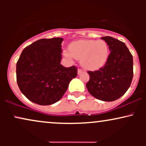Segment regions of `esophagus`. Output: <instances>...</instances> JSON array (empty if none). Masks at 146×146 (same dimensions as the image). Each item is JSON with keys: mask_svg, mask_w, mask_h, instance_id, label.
I'll list each match as a JSON object with an SVG mask.
<instances>
[{"mask_svg": "<svg viewBox=\"0 0 146 146\" xmlns=\"http://www.w3.org/2000/svg\"><path fill=\"white\" fill-rule=\"evenodd\" d=\"M82 73V70L80 69V68H79V69L78 70V75H80Z\"/></svg>", "mask_w": 146, "mask_h": 146, "instance_id": "obj_1", "label": "esophagus"}]
</instances>
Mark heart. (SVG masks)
Listing matches in <instances>:
<instances>
[{
  "label": "heart",
  "mask_w": 146,
  "mask_h": 146,
  "mask_svg": "<svg viewBox=\"0 0 146 146\" xmlns=\"http://www.w3.org/2000/svg\"><path fill=\"white\" fill-rule=\"evenodd\" d=\"M69 51L71 54L64 51V56L68 58L73 56L80 60L82 66L90 71L103 66L109 56V46L103 40H82L73 42L70 44Z\"/></svg>",
  "instance_id": "1"
}]
</instances>
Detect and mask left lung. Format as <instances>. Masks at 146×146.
Returning a JSON list of instances; mask_svg holds the SVG:
<instances>
[{
    "label": "left lung",
    "mask_w": 146,
    "mask_h": 146,
    "mask_svg": "<svg viewBox=\"0 0 146 146\" xmlns=\"http://www.w3.org/2000/svg\"><path fill=\"white\" fill-rule=\"evenodd\" d=\"M106 42L110 51L103 67L88 71L90 80L86 84L91 95L104 102L120 98L131 84L133 78V58L123 42L110 36L101 38Z\"/></svg>",
    "instance_id": "left-lung-1"
}]
</instances>
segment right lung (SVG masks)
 I'll return each instance as SVG.
<instances>
[{
    "label": "right lung",
    "instance_id": "obj_1",
    "mask_svg": "<svg viewBox=\"0 0 146 146\" xmlns=\"http://www.w3.org/2000/svg\"><path fill=\"white\" fill-rule=\"evenodd\" d=\"M63 38H43L25 47L16 64L18 86L28 100L39 105H51L62 98L76 66L60 64Z\"/></svg>",
    "mask_w": 146,
    "mask_h": 146
}]
</instances>
